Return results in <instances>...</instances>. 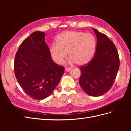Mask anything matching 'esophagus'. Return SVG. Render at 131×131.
Listing matches in <instances>:
<instances>
[{
  "instance_id": "34e87169",
  "label": "esophagus",
  "mask_w": 131,
  "mask_h": 131,
  "mask_svg": "<svg viewBox=\"0 0 131 131\" xmlns=\"http://www.w3.org/2000/svg\"><path fill=\"white\" fill-rule=\"evenodd\" d=\"M72 68H66L65 69V70L66 71V72H70V70H72Z\"/></svg>"
}]
</instances>
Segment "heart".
Returning a JSON list of instances; mask_svg holds the SVG:
<instances>
[{
  "label": "heart",
  "instance_id": "b5f03b06",
  "mask_svg": "<svg viewBox=\"0 0 131 131\" xmlns=\"http://www.w3.org/2000/svg\"><path fill=\"white\" fill-rule=\"evenodd\" d=\"M56 43L50 47V53L53 60L58 64L64 62L68 52L71 64L86 65L92 60L96 52L97 41L92 34L80 31H66L58 34Z\"/></svg>",
  "mask_w": 131,
  "mask_h": 131
}]
</instances>
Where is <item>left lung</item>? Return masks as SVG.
I'll return each instance as SVG.
<instances>
[{"label": "left lung", "instance_id": "1", "mask_svg": "<svg viewBox=\"0 0 131 131\" xmlns=\"http://www.w3.org/2000/svg\"><path fill=\"white\" fill-rule=\"evenodd\" d=\"M97 39L96 53L89 64L80 67L79 84L91 96L98 97L112 88L120 66L118 52L113 42L94 28Z\"/></svg>", "mask_w": 131, "mask_h": 131}]
</instances>
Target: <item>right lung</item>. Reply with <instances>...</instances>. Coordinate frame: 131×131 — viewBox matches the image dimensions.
<instances>
[{
  "instance_id": "1",
  "label": "right lung",
  "mask_w": 131,
  "mask_h": 131,
  "mask_svg": "<svg viewBox=\"0 0 131 131\" xmlns=\"http://www.w3.org/2000/svg\"><path fill=\"white\" fill-rule=\"evenodd\" d=\"M45 33L35 31L23 41L16 54L15 74L24 92L34 100L49 97L59 84L64 68L52 61Z\"/></svg>"
}]
</instances>
